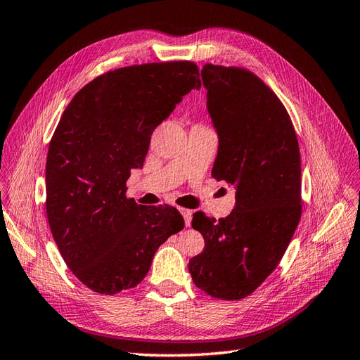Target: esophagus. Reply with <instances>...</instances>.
<instances>
[{
	"label": "esophagus",
	"instance_id": "1",
	"mask_svg": "<svg viewBox=\"0 0 360 360\" xmlns=\"http://www.w3.org/2000/svg\"><path fill=\"white\" fill-rule=\"evenodd\" d=\"M180 212H181L183 218H185V226L189 227L191 226V220H192V210H189V209H180Z\"/></svg>",
	"mask_w": 360,
	"mask_h": 360
}]
</instances>
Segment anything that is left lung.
<instances>
[{"label": "left lung", "mask_w": 360, "mask_h": 360, "mask_svg": "<svg viewBox=\"0 0 360 360\" xmlns=\"http://www.w3.org/2000/svg\"><path fill=\"white\" fill-rule=\"evenodd\" d=\"M207 111L218 134L212 177L235 188L226 218L195 212L205 249L191 258L194 284L220 300H241L276 269L301 218V155L276 94L249 70L201 68Z\"/></svg>", "instance_id": "left-lung-1"}]
</instances>
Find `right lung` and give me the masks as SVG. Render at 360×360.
Wrapping results in <instances>:
<instances>
[{
	"mask_svg": "<svg viewBox=\"0 0 360 360\" xmlns=\"http://www.w3.org/2000/svg\"><path fill=\"white\" fill-rule=\"evenodd\" d=\"M200 86L189 60L124 67L86 84L60 117L47 154V218L65 264L93 292L136 287L160 244L185 227L172 206L127 198L125 183L143 166L153 131Z\"/></svg>",
	"mask_w": 360,
	"mask_h": 360,
	"instance_id": "obj_1",
	"label": "right lung"
}]
</instances>
